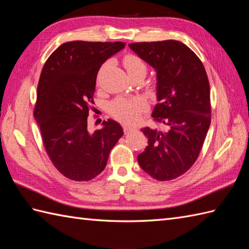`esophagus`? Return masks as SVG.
<instances>
[{
    "label": "esophagus",
    "mask_w": 249,
    "mask_h": 249,
    "mask_svg": "<svg viewBox=\"0 0 249 249\" xmlns=\"http://www.w3.org/2000/svg\"><path fill=\"white\" fill-rule=\"evenodd\" d=\"M123 128H124V133H125V134L129 133L130 130H134L133 126H129V125H123Z\"/></svg>",
    "instance_id": "esophagus-1"
}]
</instances>
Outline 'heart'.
<instances>
[{
	"mask_svg": "<svg viewBox=\"0 0 249 249\" xmlns=\"http://www.w3.org/2000/svg\"><path fill=\"white\" fill-rule=\"evenodd\" d=\"M124 66L127 71L128 75H134L136 72L144 71L146 72V65L139 56L129 54L125 56ZM146 108V104L142 98H123L119 97L114 99L109 106L110 113L115 119H118L124 123H134L138 120L140 113Z\"/></svg>",
	"mask_w": 249,
	"mask_h": 249,
	"instance_id": "b5f03b06",
	"label": "heart"
}]
</instances>
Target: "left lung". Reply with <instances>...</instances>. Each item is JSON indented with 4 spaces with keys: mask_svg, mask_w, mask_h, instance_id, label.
Returning <instances> with one entry per match:
<instances>
[{
    "mask_svg": "<svg viewBox=\"0 0 249 249\" xmlns=\"http://www.w3.org/2000/svg\"><path fill=\"white\" fill-rule=\"evenodd\" d=\"M156 71L157 104L152 118L165 130L142 128L147 146L138 155L143 170L158 181L182 176L197 160L211 124L210 84L202 62L178 40L129 44Z\"/></svg>",
    "mask_w": 249,
    "mask_h": 249,
    "instance_id": "left-lung-1",
    "label": "left lung"
}]
</instances>
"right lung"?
Here are the masks:
<instances>
[{"label":"right lung","mask_w":249,"mask_h":249,"mask_svg":"<svg viewBox=\"0 0 249 249\" xmlns=\"http://www.w3.org/2000/svg\"><path fill=\"white\" fill-rule=\"evenodd\" d=\"M124 47L122 41H68L54 50L41 71L34 118L51 161L73 181L97 177L124 134L111 119L94 133L88 129L97 72L103 63Z\"/></svg>","instance_id":"obj_1"}]
</instances>
